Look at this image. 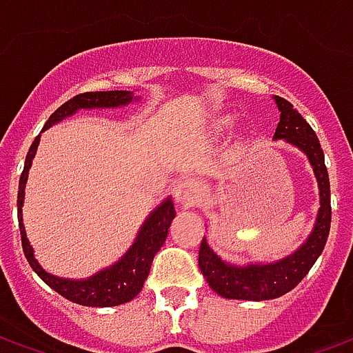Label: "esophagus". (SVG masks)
Returning <instances> with one entry per match:
<instances>
[{
	"mask_svg": "<svg viewBox=\"0 0 353 353\" xmlns=\"http://www.w3.org/2000/svg\"><path fill=\"white\" fill-rule=\"evenodd\" d=\"M202 187L196 179H183L176 185V200L185 208L194 206L200 199Z\"/></svg>",
	"mask_w": 353,
	"mask_h": 353,
	"instance_id": "34e87169",
	"label": "esophagus"
}]
</instances>
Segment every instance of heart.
Listing matches in <instances>:
<instances>
[{"label": "heart", "instance_id": "1", "mask_svg": "<svg viewBox=\"0 0 353 353\" xmlns=\"http://www.w3.org/2000/svg\"><path fill=\"white\" fill-rule=\"evenodd\" d=\"M229 124H230V121H223L221 128H225V126H229Z\"/></svg>", "mask_w": 353, "mask_h": 353}]
</instances>
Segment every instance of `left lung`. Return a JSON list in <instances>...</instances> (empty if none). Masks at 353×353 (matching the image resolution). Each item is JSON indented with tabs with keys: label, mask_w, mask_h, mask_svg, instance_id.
Returning a JSON list of instances; mask_svg holds the SVG:
<instances>
[{
	"label": "left lung",
	"mask_w": 353,
	"mask_h": 353,
	"mask_svg": "<svg viewBox=\"0 0 353 353\" xmlns=\"http://www.w3.org/2000/svg\"><path fill=\"white\" fill-rule=\"evenodd\" d=\"M280 109V123L274 132V139H285L299 147L310 161L319 187V212L310 236L295 253L268 265L236 266L225 263L202 238L199 250V266L204 278L217 295L238 301H268L285 295L308 274L312 265L325 248L331 229V187L325 168L323 149L312 126L303 119L288 100L274 96Z\"/></svg>",
	"instance_id": "8db88e82"
}]
</instances>
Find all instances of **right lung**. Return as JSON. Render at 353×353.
I'll use <instances>...</instances> for the list:
<instances>
[{"label":"right lung","mask_w":353,"mask_h":353,"mask_svg":"<svg viewBox=\"0 0 353 353\" xmlns=\"http://www.w3.org/2000/svg\"><path fill=\"white\" fill-rule=\"evenodd\" d=\"M134 100V96L126 90H109V92H83L73 96L72 100L62 103L60 108L49 117V121L45 123L43 130H47L58 121H62L65 117L73 115L77 109H96V108H119V105H126ZM39 138L41 134L34 139V143L30 147L26 154V162H24V170L19 181V227H20V238H22V250L26 255L28 263L34 268L35 274L41 278L49 288H52L57 293L65 296L72 303L83 304V306H117V304H124L132 301L138 295L143 281L149 276L151 270V263H153L154 255L161 250L164 240L168 236V229L172 225V219L176 217V210H174V202L166 199L161 206L154 210L153 214L147 217L143 227L139 229V234L132 248L123 255V259L117 261L115 265L109 266L101 272L94 274L88 280H64L52 274L45 272L41 265L35 261L34 250L28 242L26 230L22 225V204H24V187L28 181V172L32 166V159L35 157L37 145H39Z\"/></svg>","instance_id":"add662e5"}]
</instances>
